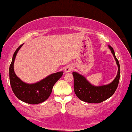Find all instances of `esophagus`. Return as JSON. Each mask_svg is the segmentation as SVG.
<instances>
[{"label":"esophagus","instance_id":"esophagus-1","mask_svg":"<svg viewBox=\"0 0 132 132\" xmlns=\"http://www.w3.org/2000/svg\"><path fill=\"white\" fill-rule=\"evenodd\" d=\"M73 69V67L69 65H67L65 67V71L66 72H71V71H72Z\"/></svg>","mask_w":132,"mask_h":132}]
</instances>
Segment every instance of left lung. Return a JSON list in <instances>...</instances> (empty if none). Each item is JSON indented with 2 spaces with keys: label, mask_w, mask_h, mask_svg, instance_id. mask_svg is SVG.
I'll list each match as a JSON object with an SVG mask.
<instances>
[{
  "label": "left lung",
  "mask_w": 132,
  "mask_h": 132,
  "mask_svg": "<svg viewBox=\"0 0 132 132\" xmlns=\"http://www.w3.org/2000/svg\"><path fill=\"white\" fill-rule=\"evenodd\" d=\"M116 63L118 66V72L116 77L112 83L103 86H95L89 83L83 76L77 72H73L74 78V91L77 96L80 100L86 103H100L108 100L114 94L120 79V65L119 60L116 58L114 49L111 46H109Z\"/></svg>",
  "instance_id": "left-lung-1"
}]
</instances>
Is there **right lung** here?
<instances>
[{"label": "right lung", "instance_id": "1", "mask_svg": "<svg viewBox=\"0 0 132 132\" xmlns=\"http://www.w3.org/2000/svg\"><path fill=\"white\" fill-rule=\"evenodd\" d=\"M22 46L23 44L20 45L14 52L9 68L10 85L17 98L29 104H37L45 101L49 97L54 84L63 75V72H59L52 73L33 84H28L21 81L15 73L13 64L17 52Z\"/></svg>", "mask_w": 132, "mask_h": 132}]
</instances>
